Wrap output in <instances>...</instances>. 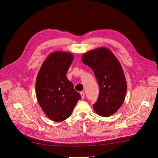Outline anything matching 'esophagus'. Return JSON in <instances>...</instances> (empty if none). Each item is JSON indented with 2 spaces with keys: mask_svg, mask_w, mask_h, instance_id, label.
Returning a JSON list of instances; mask_svg holds the SVG:
<instances>
[{
  "mask_svg": "<svg viewBox=\"0 0 158 158\" xmlns=\"http://www.w3.org/2000/svg\"><path fill=\"white\" fill-rule=\"evenodd\" d=\"M80 94H81V98L83 99L84 98V96H85V94H84V92H81L80 93Z\"/></svg>",
  "mask_w": 158,
  "mask_h": 158,
  "instance_id": "obj_1",
  "label": "esophagus"
}]
</instances>
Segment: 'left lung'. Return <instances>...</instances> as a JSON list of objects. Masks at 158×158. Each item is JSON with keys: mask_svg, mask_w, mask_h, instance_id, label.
Instances as JSON below:
<instances>
[{"mask_svg": "<svg viewBox=\"0 0 158 158\" xmlns=\"http://www.w3.org/2000/svg\"><path fill=\"white\" fill-rule=\"evenodd\" d=\"M81 60L91 68L97 79L99 93L93 105L96 113L109 117L122 106L127 91V82L122 66L110 49L99 48L84 53Z\"/></svg>", "mask_w": 158, "mask_h": 158, "instance_id": "8db88e82", "label": "left lung"}]
</instances>
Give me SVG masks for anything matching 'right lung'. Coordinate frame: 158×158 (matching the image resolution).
Masks as SVG:
<instances>
[{
    "label": "right lung",
    "mask_w": 158,
    "mask_h": 158,
    "mask_svg": "<svg viewBox=\"0 0 158 158\" xmlns=\"http://www.w3.org/2000/svg\"><path fill=\"white\" fill-rule=\"evenodd\" d=\"M73 59L69 52H52L43 62L36 78L37 101L48 118L56 122L68 118L81 99L66 77Z\"/></svg>",
    "instance_id": "right-lung-1"
}]
</instances>
